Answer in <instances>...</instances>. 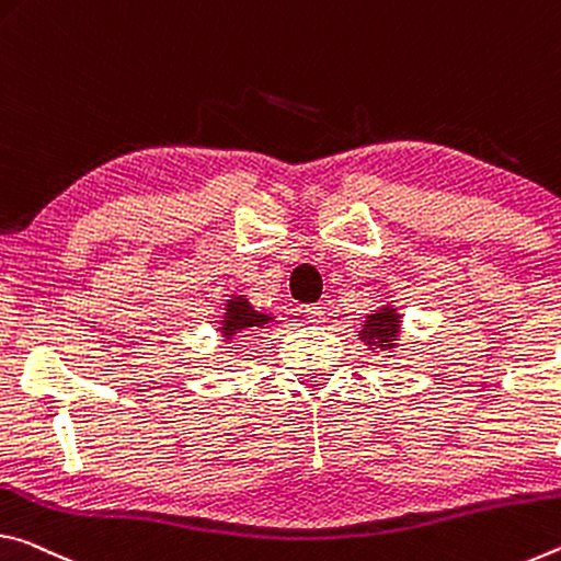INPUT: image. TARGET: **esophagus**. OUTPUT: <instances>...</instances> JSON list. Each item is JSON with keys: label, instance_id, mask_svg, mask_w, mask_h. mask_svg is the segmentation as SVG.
Here are the masks:
<instances>
[{"label": "esophagus", "instance_id": "34e87169", "mask_svg": "<svg viewBox=\"0 0 561 561\" xmlns=\"http://www.w3.org/2000/svg\"><path fill=\"white\" fill-rule=\"evenodd\" d=\"M302 313H306L308 323H313V325L325 323V308L323 306H306V310H302Z\"/></svg>", "mask_w": 561, "mask_h": 561}]
</instances>
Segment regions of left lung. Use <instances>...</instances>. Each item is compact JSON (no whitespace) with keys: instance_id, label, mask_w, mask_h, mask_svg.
Returning a JSON list of instances; mask_svg holds the SVG:
<instances>
[{"instance_id":"8db88e82","label":"left lung","mask_w":561,"mask_h":561,"mask_svg":"<svg viewBox=\"0 0 561 561\" xmlns=\"http://www.w3.org/2000/svg\"><path fill=\"white\" fill-rule=\"evenodd\" d=\"M400 313L398 308L382 306L375 313L367 316L365 325L360 330V341L370 347V351H385L390 353L392 347H398L400 337Z\"/></svg>"}]
</instances>
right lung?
Returning <instances> with one entry per match:
<instances>
[{
	"instance_id": "add662e5",
	"label": "right lung",
	"mask_w": 561,
	"mask_h": 561,
	"mask_svg": "<svg viewBox=\"0 0 561 561\" xmlns=\"http://www.w3.org/2000/svg\"><path fill=\"white\" fill-rule=\"evenodd\" d=\"M268 323H273V316L255 310L245 296H233L226 302V313L218 330L224 343H233V337H241V333H255Z\"/></svg>"
}]
</instances>
